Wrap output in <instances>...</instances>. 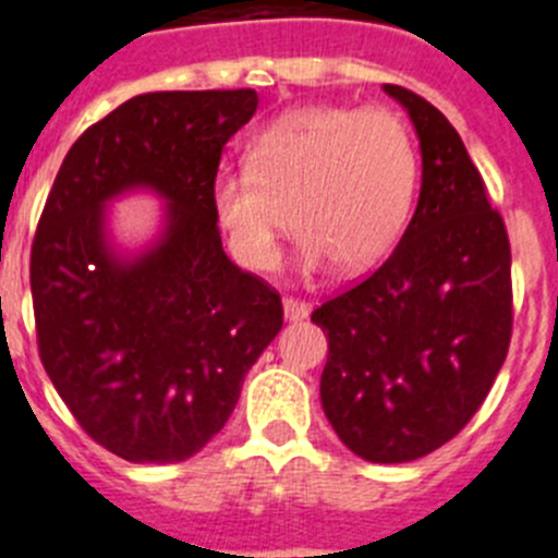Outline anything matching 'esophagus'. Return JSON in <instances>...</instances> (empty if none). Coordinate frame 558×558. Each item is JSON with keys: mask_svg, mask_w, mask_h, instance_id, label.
I'll return each instance as SVG.
<instances>
[{"mask_svg": "<svg viewBox=\"0 0 558 558\" xmlns=\"http://www.w3.org/2000/svg\"><path fill=\"white\" fill-rule=\"evenodd\" d=\"M283 314L289 323H303V319H308L311 314V303H305V300H298V298H283Z\"/></svg>", "mask_w": 558, "mask_h": 558, "instance_id": "34e87169", "label": "esophagus"}]
</instances>
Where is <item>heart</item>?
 <instances>
[{
	"instance_id": "b5f03b06",
	"label": "heart",
	"mask_w": 558,
	"mask_h": 558,
	"mask_svg": "<svg viewBox=\"0 0 558 558\" xmlns=\"http://www.w3.org/2000/svg\"><path fill=\"white\" fill-rule=\"evenodd\" d=\"M414 192V135L395 110L300 108L250 138L244 167L214 172L208 203L244 267H278L291 214L305 272L361 275L398 247Z\"/></svg>"
}]
</instances>
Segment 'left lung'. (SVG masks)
<instances>
[{
	"instance_id": "1",
	"label": "left lung",
	"mask_w": 558,
	"mask_h": 558,
	"mask_svg": "<svg viewBox=\"0 0 558 558\" xmlns=\"http://www.w3.org/2000/svg\"><path fill=\"white\" fill-rule=\"evenodd\" d=\"M384 92L420 138L416 210L384 267L311 319L328 333V423L361 459L403 464L453 439L498 378L511 339V250L453 124L409 88Z\"/></svg>"
}]
</instances>
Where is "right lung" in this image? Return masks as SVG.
I'll use <instances>...</instances> for the list:
<instances>
[{
	"mask_svg": "<svg viewBox=\"0 0 558 558\" xmlns=\"http://www.w3.org/2000/svg\"><path fill=\"white\" fill-rule=\"evenodd\" d=\"M253 88L153 92L69 149L29 255L38 350L83 430L133 464L192 459L225 428L244 375L283 328L278 291L225 255L208 203ZM165 203L144 248L122 251L110 202Z\"/></svg>",
	"mask_w": 558,
	"mask_h": 558,
	"instance_id": "right-lung-1",
	"label": "right lung"
}]
</instances>
